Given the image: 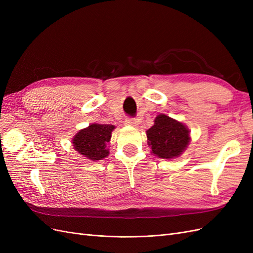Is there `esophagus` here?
Masks as SVG:
<instances>
[{"label":"esophagus","instance_id":"esophagus-1","mask_svg":"<svg viewBox=\"0 0 253 253\" xmlns=\"http://www.w3.org/2000/svg\"><path fill=\"white\" fill-rule=\"evenodd\" d=\"M125 122H126V125L132 126H137V125H138V121L134 118H127V119H126Z\"/></svg>","mask_w":253,"mask_h":253}]
</instances>
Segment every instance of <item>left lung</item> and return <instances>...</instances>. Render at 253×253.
Segmentation results:
<instances>
[{
	"mask_svg": "<svg viewBox=\"0 0 253 253\" xmlns=\"http://www.w3.org/2000/svg\"><path fill=\"white\" fill-rule=\"evenodd\" d=\"M147 137L153 154L166 159L179 156L190 141L188 128L163 114L156 117L154 126L147 131Z\"/></svg>",
	"mask_w": 253,
	"mask_h": 253,
	"instance_id": "obj_1",
	"label": "left lung"
}]
</instances>
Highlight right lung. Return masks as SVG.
I'll list each match as a JSON object with an SVG mask.
<instances>
[{
  "mask_svg": "<svg viewBox=\"0 0 253 253\" xmlns=\"http://www.w3.org/2000/svg\"><path fill=\"white\" fill-rule=\"evenodd\" d=\"M114 128L112 125L93 124L81 129L73 139L75 150L94 162L106 157L109 155L106 145L110 142Z\"/></svg>",
  "mask_w": 253,
  "mask_h": 253,
  "instance_id": "right-lung-1",
  "label": "right lung"
}]
</instances>
